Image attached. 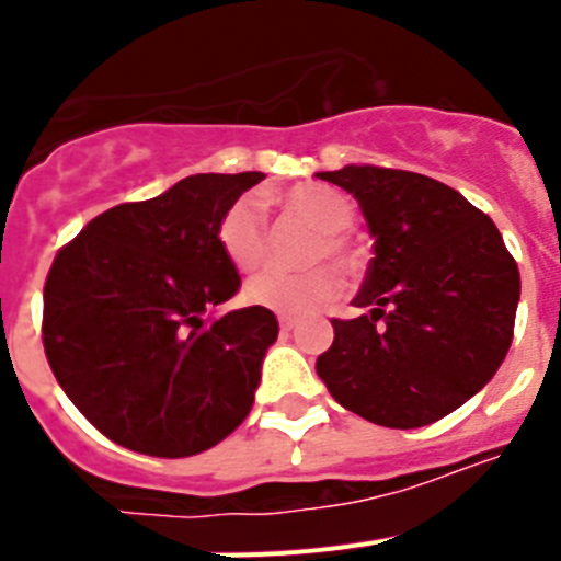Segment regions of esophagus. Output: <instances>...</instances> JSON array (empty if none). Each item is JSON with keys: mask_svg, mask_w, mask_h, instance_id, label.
<instances>
[{"mask_svg": "<svg viewBox=\"0 0 561 561\" xmlns=\"http://www.w3.org/2000/svg\"><path fill=\"white\" fill-rule=\"evenodd\" d=\"M277 323H280V331H291L297 325V320H295V317H289V314H280V317H277Z\"/></svg>", "mask_w": 561, "mask_h": 561, "instance_id": "obj_1", "label": "esophagus"}]
</instances>
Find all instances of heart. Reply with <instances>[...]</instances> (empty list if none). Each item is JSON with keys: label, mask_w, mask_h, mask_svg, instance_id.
<instances>
[{"label": "heart", "mask_w": 561, "mask_h": 561, "mask_svg": "<svg viewBox=\"0 0 561 561\" xmlns=\"http://www.w3.org/2000/svg\"><path fill=\"white\" fill-rule=\"evenodd\" d=\"M277 202L284 213L314 227V238L306 247V264L331 261L345 275L359 270V247L348 230L356 219V205L348 193L320 182H300L280 193ZM216 241L238 272H252L264 264L270 236L257 199L241 196L232 202L216 225ZM336 291H340V275L331 266H311L304 272L264 270L247 280L244 300L277 314H306L334 300Z\"/></svg>", "instance_id": "obj_1"}]
</instances>
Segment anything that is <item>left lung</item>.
Returning a JSON list of instances; mask_svg holds the SVG:
<instances>
[{
	"instance_id": "obj_1",
	"label": "left lung",
	"mask_w": 561,
	"mask_h": 561,
	"mask_svg": "<svg viewBox=\"0 0 561 561\" xmlns=\"http://www.w3.org/2000/svg\"><path fill=\"white\" fill-rule=\"evenodd\" d=\"M359 202L374 236L354 306L331 320L317 376L342 408L393 430L444 419L497 374L514 336L519 270L494 221L413 171L317 173Z\"/></svg>"
}]
</instances>
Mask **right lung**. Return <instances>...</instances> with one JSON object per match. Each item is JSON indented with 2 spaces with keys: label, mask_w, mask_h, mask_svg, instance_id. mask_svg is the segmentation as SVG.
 Masks as SVG:
<instances>
[{
  "label": "right lung",
  "mask_w": 561,
  "mask_h": 561,
  "mask_svg": "<svg viewBox=\"0 0 561 561\" xmlns=\"http://www.w3.org/2000/svg\"><path fill=\"white\" fill-rule=\"evenodd\" d=\"M261 180L196 173L101 213L58 250L44 284V354L69 401L114 444L187 458L252 410L275 314H205L241 286L216 225Z\"/></svg>",
  "instance_id": "obj_1"
}]
</instances>
